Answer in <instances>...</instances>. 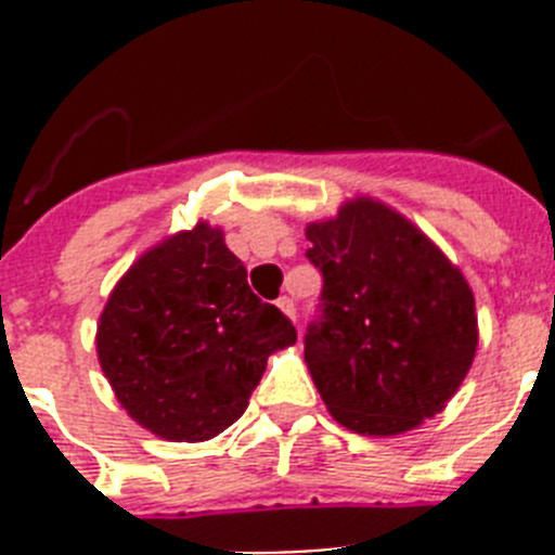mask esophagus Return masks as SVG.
I'll list each match as a JSON object with an SVG mask.
<instances>
[{
  "label": "esophagus",
  "instance_id": "esophagus-1",
  "mask_svg": "<svg viewBox=\"0 0 555 555\" xmlns=\"http://www.w3.org/2000/svg\"><path fill=\"white\" fill-rule=\"evenodd\" d=\"M278 308H281V311L286 313L288 320H294V317H297V308H294V300H288V297H281V300H278Z\"/></svg>",
  "mask_w": 555,
  "mask_h": 555
}]
</instances>
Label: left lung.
Segmentation results:
<instances>
[{
	"instance_id": "left-lung-1",
	"label": "left lung",
	"mask_w": 555,
	"mask_h": 555,
	"mask_svg": "<svg viewBox=\"0 0 555 555\" xmlns=\"http://www.w3.org/2000/svg\"><path fill=\"white\" fill-rule=\"evenodd\" d=\"M322 322L306 333L313 386L338 425L400 436L444 411L478 350L467 278L411 219L372 197L308 222Z\"/></svg>"
}]
</instances>
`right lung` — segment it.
I'll list each match as a JSON object with an SVG mask.
<instances>
[{
	"mask_svg": "<svg viewBox=\"0 0 555 555\" xmlns=\"http://www.w3.org/2000/svg\"><path fill=\"white\" fill-rule=\"evenodd\" d=\"M294 341L292 322L249 292L222 228L203 219L141 253L96 325V358L116 400L169 442L230 428L267 358Z\"/></svg>",
	"mask_w": 555,
	"mask_h": 555,
	"instance_id": "obj_1",
	"label": "right lung"
}]
</instances>
